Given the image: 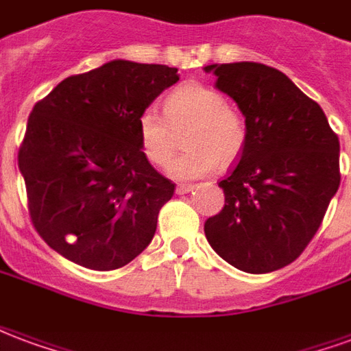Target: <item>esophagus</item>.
Returning <instances> with one entry per match:
<instances>
[{
    "mask_svg": "<svg viewBox=\"0 0 351 351\" xmlns=\"http://www.w3.org/2000/svg\"><path fill=\"white\" fill-rule=\"evenodd\" d=\"M190 191H193V186H191V184H178V186H176V193H178V195L190 193Z\"/></svg>",
    "mask_w": 351,
    "mask_h": 351,
    "instance_id": "1",
    "label": "esophagus"
}]
</instances>
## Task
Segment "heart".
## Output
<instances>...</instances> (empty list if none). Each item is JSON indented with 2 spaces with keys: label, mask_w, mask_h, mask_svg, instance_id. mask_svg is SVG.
Segmentation results:
<instances>
[{
  "label": "heart",
  "mask_w": 351,
  "mask_h": 351,
  "mask_svg": "<svg viewBox=\"0 0 351 351\" xmlns=\"http://www.w3.org/2000/svg\"><path fill=\"white\" fill-rule=\"evenodd\" d=\"M182 133L188 148L169 165V175L178 180H193L208 175L218 163L228 165L246 146V123L218 88L186 82L163 101V118L145 110L137 118V137L146 160L163 167L175 154L176 135Z\"/></svg>",
  "instance_id": "b5f03b06"
}]
</instances>
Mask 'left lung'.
<instances>
[{"instance_id":"1","label":"left lung","mask_w":351,"mask_h":351,"mask_svg":"<svg viewBox=\"0 0 351 351\" xmlns=\"http://www.w3.org/2000/svg\"><path fill=\"white\" fill-rule=\"evenodd\" d=\"M246 122V146L218 186L226 205L205 221L214 252L263 274L299 258L340 186V143L316 101L256 62L206 65Z\"/></svg>"}]
</instances>
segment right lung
Masks as SVG:
<instances>
[{
	"label": "right lung",
	"instance_id": "obj_1",
	"mask_svg": "<svg viewBox=\"0 0 351 351\" xmlns=\"http://www.w3.org/2000/svg\"><path fill=\"white\" fill-rule=\"evenodd\" d=\"M176 71L112 60L35 103L19 152L27 208L43 241L73 263L120 269L154 239L175 184L146 160L137 118Z\"/></svg>",
	"mask_w": 351,
	"mask_h": 351
}]
</instances>
